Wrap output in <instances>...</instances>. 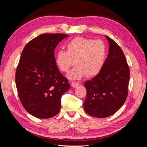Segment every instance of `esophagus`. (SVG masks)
Listing matches in <instances>:
<instances>
[{
    "label": "esophagus",
    "instance_id": "34e87169",
    "mask_svg": "<svg viewBox=\"0 0 147 147\" xmlns=\"http://www.w3.org/2000/svg\"><path fill=\"white\" fill-rule=\"evenodd\" d=\"M78 85H79V83L76 82H73L71 83V86H72V87H73V88H75V87H78Z\"/></svg>",
    "mask_w": 147,
    "mask_h": 147
}]
</instances>
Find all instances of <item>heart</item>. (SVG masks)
Returning <instances> with one entry per match:
<instances>
[{
  "label": "heart",
  "instance_id": "obj_1",
  "mask_svg": "<svg viewBox=\"0 0 147 147\" xmlns=\"http://www.w3.org/2000/svg\"><path fill=\"white\" fill-rule=\"evenodd\" d=\"M66 47L67 51H57L55 63L60 71L67 73L76 60L77 65L68 74L70 79L94 76L101 71L107 55V48L102 40L78 37L71 40Z\"/></svg>",
  "mask_w": 147,
  "mask_h": 147
}]
</instances>
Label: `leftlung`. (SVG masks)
<instances>
[{
    "instance_id": "left-lung-1",
    "label": "left lung",
    "mask_w": 147,
    "mask_h": 147,
    "mask_svg": "<svg viewBox=\"0 0 147 147\" xmlns=\"http://www.w3.org/2000/svg\"><path fill=\"white\" fill-rule=\"evenodd\" d=\"M109 53L101 71L85 83L84 110L97 118L110 117L119 110L127 97L130 71L122 49L107 36Z\"/></svg>"
}]
</instances>
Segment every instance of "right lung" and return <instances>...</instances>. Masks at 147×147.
Returning a JSON list of instances; mask_svg holds the SVG:
<instances>
[{"label": "right lung", "instance_id": "add662e5", "mask_svg": "<svg viewBox=\"0 0 147 147\" xmlns=\"http://www.w3.org/2000/svg\"><path fill=\"white\" fill-rule=\"evenodd\" d=\"M69 36L43 34L28 42L17 66L15 82L22 105L32 115L49 119L59 113L62 94L70 88L59 71L54 50Z\"/></svg>", "mask_w": 147, "mask_h": 147}]
</instances>
